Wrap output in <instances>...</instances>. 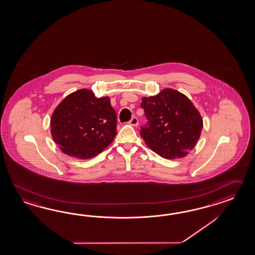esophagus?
Returning <instances> with one entry per match:
<instances>
[{
    "label": "esophagus",
    "mask_w": 255,
    "mask_h": 255,
    "mask_svg": "<svg viewBox=\"0 0 255 255\" xmlns=\"http://www.w3.org/2000/svg\"><path fill=\"white\" fill-rule=\"evenodd\" d=\"M129 124H130L131 126L136 127V126H138V125H139V121H138V119H137L136 117H132V118L130 119Z\"/></svg>",
    "instance_id": "obj_1"
}]
</instances>
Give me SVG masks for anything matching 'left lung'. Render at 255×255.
Here are the masks:
<instances>
[{
    "label": "left lung",
    "mask_w": 255,
    "mask_h": 255,
    "mask_svg": "<svg viewBox=\"0 0 255 255\" xmlns=\"http://www.w3.org/2000/svg\"><path fill=\"white\" fill-rule=\"evenodd\" d=\"M147 120L140 134L156 154L167 159L180 158L193 149L201 135L203 120L185 95L166 88L142 99Z\"/></svg>",
    "instance_id": "1"
}]
</instances>
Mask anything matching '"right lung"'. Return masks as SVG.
I'll return each instance as SVG.
<instances>
[{"label":"right lung","instance_id":"right-lung-1","mask_svg":"<svg viewBox=\"0 0 255 255\" xmlns=\"http://www.w3.org/2000/svg\"><path fill=\"white\" fill-rule=\"evenodd\" d=\"M51 135L66 155L91 158L114 140L117 115L109 97L96 98L92 91L80 89L58 105L50 120Z\"/></svg>","mask_w":255,"mask_h":255}]
</instances>
